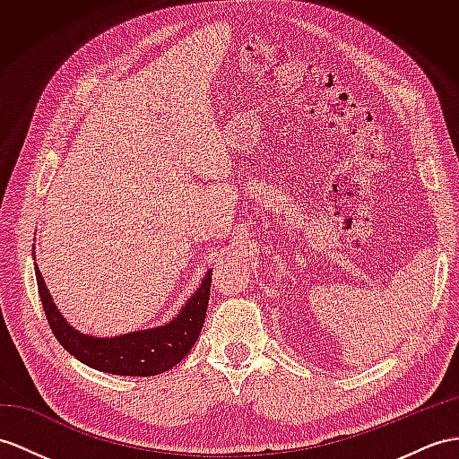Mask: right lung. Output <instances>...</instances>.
<instances>
[{
  "mask_svg": "<svg viewBox=\"0 0 459 459\" xmlns=\"http://www.w3.org/2000/svg\"><path fill=\"white\" fill-rule=\"evenodd\" d=\"M35 274L44 316L48 319L54 337L77 360L100 372L142 377L163 374L191 352L204 325L212 271L169 325L120 334L113 339L87 337L70 327L54 306L39 266H35Z\"/></svg>",
  "mask_w": 459,
  "mask_h": 459,
  "instance_id": "add662e5",
  "label": "right lung"
}]
</instances>
